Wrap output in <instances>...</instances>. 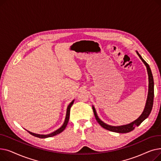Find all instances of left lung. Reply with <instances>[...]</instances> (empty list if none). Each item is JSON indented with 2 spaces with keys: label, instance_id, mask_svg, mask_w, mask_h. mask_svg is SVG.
<instances>
[{
  "label": "left lung",
  "instance_id": "left-lung-1",
  "mask_svg": "<svg viewBox=\"0 0 161 161\" xmlns=\"http://www.w3.org/2000/svg\"><path fill=\"white\" fill-rule=\"evenodd\" d=\"M137 54L140 57V58L142 59V61L143 62V63L145 64V65L147 67V70L148 73V76H149V90H148V95H147V98L146 101V106L144 108V110H143V113L142 115L138 118L136 120H135L132 123L129 124V125H123V126H110L106 125L104 122L101 121L95 111V109L94 106H92V109H93V112L94 115L95 116L96 120L97 122L99 123V125L103 127L104 129L108 130L109 131H112L115 132H118V133H126V132H129L134 129L135 126H139L143 121H144L146 118L149 115L151 110H152V108H153V98H154V81H153V74H152L151 70L149 64L143 59V58L141 57V55L138 53V52Z\"/></svg>",
  "mask_w": 161,
  "mask_h": 161
}]
</instances>
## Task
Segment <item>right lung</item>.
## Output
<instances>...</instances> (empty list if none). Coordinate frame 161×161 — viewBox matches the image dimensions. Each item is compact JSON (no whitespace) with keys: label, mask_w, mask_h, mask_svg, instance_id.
<instances>
[{"label":"right lung","mask_w":161,"mask_h":161,"mask_svg":"<svg viewBox=\"0 0 161 161\" xmlns=\"http://www.w3.org/2000/svg\"><path fill=\"white\" fill-rule=\"evenodd\" d=\"M74 103V100H72V102L70 103V104L69 105V106H68L67 108V111H66V118H65V121L63 125V126H61V128H59L58 130H55V132L51 133L49 134H47V135H43V134H35V133H32L31 132H29L27 130V132L31 134V135H32V136H35V137H37V138H48V137H52V136H55V135L59 134L62 132L66 128V126L68 124V122H69V117H70V108L71 106H72Z\"/></svg>","instance_id":"1"}]
</instances>
